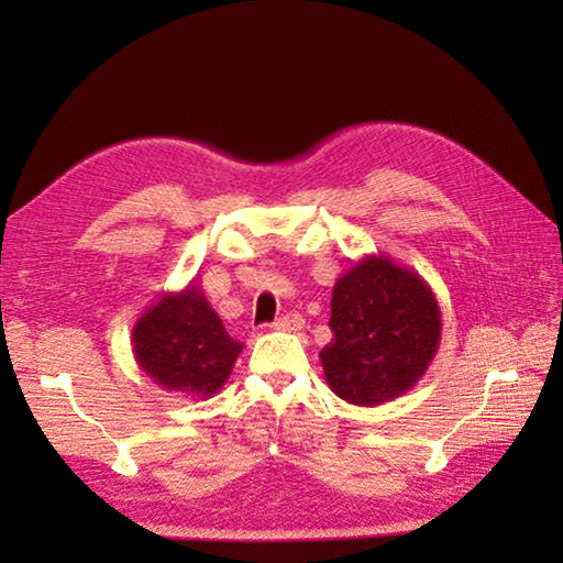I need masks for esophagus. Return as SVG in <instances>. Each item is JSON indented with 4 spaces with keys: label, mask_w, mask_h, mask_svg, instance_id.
I'll use <instances>...</instances> for the list:
<instances>
[{
    "label": "esophagus",
    "mask_w": 563,
    "mask_h": 563,
    "mask_svg": "<svg viewBox=\"0 0 563 563\" xmlns=\"http://www.w3.org/2000/svg\"><path fill=\"white\" fill-rule=\"evenodd\" d=\"M275 331H302L305 327V319L300 314H288V317H280L275 319L271 324Z\"/></svg>",
    "instance_id": "obj_1"
}]
</instances>
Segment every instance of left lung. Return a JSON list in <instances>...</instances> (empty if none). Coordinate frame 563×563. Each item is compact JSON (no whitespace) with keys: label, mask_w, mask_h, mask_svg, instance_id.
I'll list each match as a JSON object with an SVG mask.
<instances>
[{"label":"left lung","mask_w":563,"mask_h":563,"mask_svg":"<svg viewBox=\"0 0 563 563\" xmlns=\"http://www.w3.org/2000/svg\"><path fill=\"white\" fill-rule=\"evenodd\" d=\"M321 367L331 391L355 406H379L416 387L440 345V305L416 271L367 254L333 285Z\"/></svg>","instance_id":"obj_1"}]
</instances>
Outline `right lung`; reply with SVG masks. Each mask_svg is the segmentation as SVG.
<instances>
[{
  "instance_id": "right-lung-1",
  "label": "right lung",
  "mask_w": 563,
  "mask_h": 563,
  "mask_svg": "<svg viewBox=\"0 0 563 563\" xmlns=\"http://www.w3.org/2000/svg\"><path fill=\"white\" fill-rule=\"evenodd\" d=\"M130 341L142 373L157 387L188 399L214 397L244 349L224 331L196 280L147 307Z\"/></svg>"
}]
</instances>
